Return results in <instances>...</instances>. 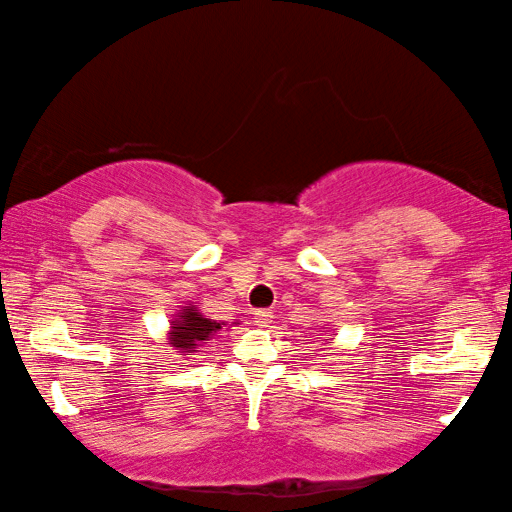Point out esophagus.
<instances>
[{
  "label": "esophagus",
  "instance_id": "1",
  "mask_svg": "<svg viewBox=\"0 0 512 512\" xmlns=\"http://www.w3.org/2000/svg\"><path fill=\"white\" fill-rule=\"evenodd\" d=\"M253 318H255V323H257V325H266L268 320L273 318V311H271V309H255Z\"/></svg>",
  "mask_w": 512,
  "mask_h": 512
}]
</instances>
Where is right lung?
Returning <instances> with one entry per match:
<instances>
[{"label": "right lung", "mask_w": 512, "mask_h": 512, "mask_svg": "<svg viewBox=\"0 0 512 512\" xmlns=\"http://www.w3.org/2000/svg\"><path fill=\"white\" fill-rule=\"evenodd\" d=\"M176 327H173V348L180 350H189L196 352L194 345H198V341H207L212 336V332L221 329V325L216 320L203 318L198 314L196 307H189L183 311L180 320H176Z\"/></svg>", "instance_id": "add662e5"}]
</instances>
